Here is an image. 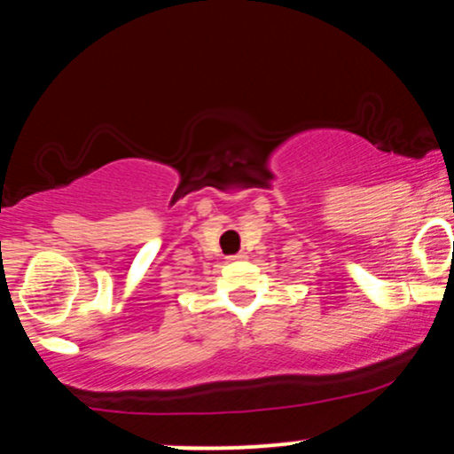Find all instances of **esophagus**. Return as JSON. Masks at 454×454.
<instances>
[{"label": "esophagus", "mask_w": 454, "mask_h": 454, "mask_svg": "<svg viewBox=\"0 0 454 454\" xmlns=\"http://www.w3.org/2000/svg\"><path fill=\"white\" fill-rule=\"evenodd\" d=\"M229 260H233V262L247 260V253H238V255H231V257H229Z\"/></svg>", "instance_id": "1"}]
</instances>
